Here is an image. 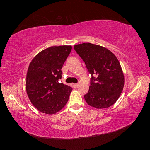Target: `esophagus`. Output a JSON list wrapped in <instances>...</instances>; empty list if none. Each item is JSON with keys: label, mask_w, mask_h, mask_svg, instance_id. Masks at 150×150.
<instances>
[{"label": "esophagus", "mask_w": 150, "mask_h": 150, "mask_svg": "<svg viewBox=\"0 0 150 150\" xmlns=\"http://www.w3.org/2000/svg\"><path fill=\"white\" fill-rule=\"evenodd\" d=\"M72 86H73V87H74V88H77L79 85L77 84V83H73V84H72Z\"/></svg>", "instance_id": "1"}]
</instances>
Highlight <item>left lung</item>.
Masks as SVG:
<instances>
[{
    "label": "left lung",
    "mask_w": 150,
    "mask_h": 150,
    "mask_svg": "<svg viewBox=\"0 0 150 150\" xmlns=\"http://www.w3.org/2000/svg\"><path fill=\"white\" fill-rule=\"evenodd\" d=\"M74 49L92 75L89 90L84 96L86 102L98 109L113 105L124 85V75L117 57L107 48L91 43L75 45Z\"/></svg>",
    "instance_id": "left-lung-1"
}]
</instances>
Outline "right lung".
<instances>
[{
	"label": "right lung",
	"mask_w": 150,
	"mask_h": 150,
	"mask_svg": "<svg viewBox=\"0 0 150 150\" xmlns=\"http://www.w3.org/2000/svg\"><path fill=\"white\" fill-rule=\"evenodd\" d=\"M71 49V45L50 47L38 54L30 63L26 93L32 105L41 112L56 114L69 100L72 88L59 81L63 63Z\"/></svg>",
	"instance_id": "1"
}]
</instances>
